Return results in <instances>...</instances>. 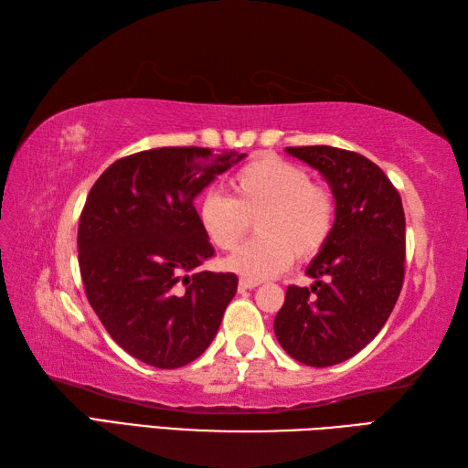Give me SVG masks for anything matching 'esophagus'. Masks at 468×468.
Wrapping results in <instances>:
<instances>
[{
    "label": "esophagus",
    "mask_w": 468,
    "mask_h": 468,
    "mask_svg": "<svg viewBox=\"0 0 468 468\" xmlns=\"http://www.w3.org/2000/svg\"><path fill=\"white\" fill-rule=\"evenodd\" d=\"M260 285V282H251V280H239V290L245 292V290H255V287Z\"/></svg>",
    "instance_id": "1"
}]
</instances>
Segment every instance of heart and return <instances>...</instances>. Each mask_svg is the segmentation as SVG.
<instances>
[{
    "label": "heart",
    "instance_id": "b5f03b06",
    "mask_svg": "<svg viewBox=\"0 0 468 468\" xmlns=\"http://www.w3.org/2000/svg\"><path fill=\"white\" fill-rule=\"evenodd\" d=\"M231 197L208 191L197 205L198 225L217 250H235L257 225V239L223 261L251 282L285 271L297 257L307 261L324 250L334 229L335 198L312 183L303 166L271 154L253 158L231 178Z\"/></svg>",
    "mask_w": 468,
    "mask_h": 468
}]
</instances>
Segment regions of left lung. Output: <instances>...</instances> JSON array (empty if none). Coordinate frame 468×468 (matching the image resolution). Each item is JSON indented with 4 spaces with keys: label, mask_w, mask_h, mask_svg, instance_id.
<instances>
[{
    "label": "left lung",
    "mask_w": 468,
    "mask_h": 468,
    "mask_svg": "<svg viewBox=\"0 0 468 468\" xmlns=\"http://www.w3.org/2000/svg\"><path fill=\"white\" fill-rule=\"evenodd\" d=\"M325 178L334 229L307 265L312 287L290 285L277 312V342L305 366H335L370 344L390 317L404 282L406 221L390 178L366 156L334 146H287Z\"/></svg>",
    "instance_id": "obj_1"
}]
</instances>
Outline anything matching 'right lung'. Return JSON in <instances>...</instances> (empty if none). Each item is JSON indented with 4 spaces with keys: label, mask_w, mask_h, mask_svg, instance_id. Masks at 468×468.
Instances as JSON below:
<instances>
[{
    "label": "right lung",
    "mask_w": 468,
    "mask_h": 468,
    "mask_svg": "<svg viewBox=\"0 0 468 468\" xmlns=\"http://www.w3.org/2000/svg\"><path fill=\"white\" fill-rule=\"evenodd\" d=\"M241 158L198 146L151 148L112 163L88 193L78 227L86 297L136 360L173 370L217 335L237 275L198 270L215 250L195 197Z\"/></svg>",
    "instance_id": "right-lung-1"
}]
</instances>
